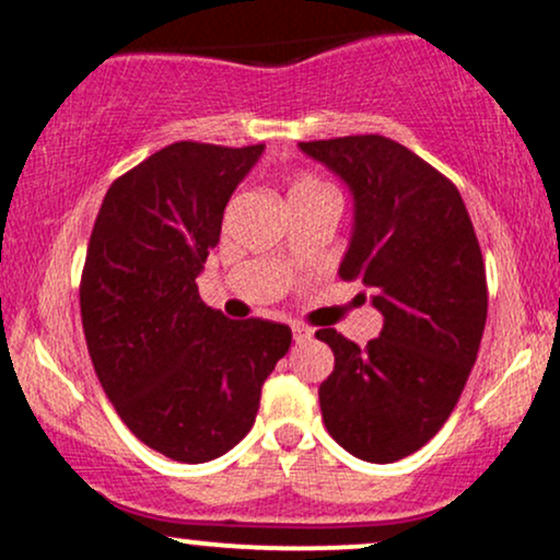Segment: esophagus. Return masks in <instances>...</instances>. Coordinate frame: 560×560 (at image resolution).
<instances>
[{
    "instance_id": "esophagus-1",
    "label": "esophagus",
    "mask_w": 560,
    "mask_h": 560,
    "mask_svg": "<svg viewBox=\"0 0 560 560\" xmlns=\"http://www.w3.org/2000/svg\"><path fill=\"white\" fill-rule=\"evenodd\" d=\"M292 337L298 345H305L313 339V329H307V326H302V324H292Z\"/></svg>"
}]
</instances>
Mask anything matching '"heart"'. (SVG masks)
Segmentation results:
<instances>
[{"instance_id":"1","label":"heart","mask_w":560,"mask_h":560,"mask_svg":"<svg viewBox=\"0 0 560 560\" xmlns=\"http://www.w3.org/2000/svg\"><path fill=\"white\" fill-rule=\"evenodd\" d=\"M300 189H324L318 182H313V178H300L298 184L292 186V191H300Z\"/></svg>"}]
</instances>
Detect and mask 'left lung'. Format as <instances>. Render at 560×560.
Masks as SVG:
<instances>
[{
  "label": "left lung",
  "mask_w": 560,
  "mask_h": 560,
  "mask_svg": "<svg viewBox=\"0 0 560 560\" xmlns=\"http://www.w3.org/2000/svg\"><path fill=\"white\" fill-rule=\"evenodd\" d=\"M352 197L342 279H363L382 313L378 339L358 347L334 329L318 400L334 440L369 464L427 445L453 413L477 361L487 276L458 189L408 147L378 133L302 141Z\"/></svg>",
  "instance_id": "8db88e82"
}]
</instances>
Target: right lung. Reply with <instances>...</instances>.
I'll return each mask as SVG.
<instances>
[{"label": "right lung", "mask_w": 560, "mask_h": 560, "mask_svg": "<svg viewBox=\"0 0 560 560\" xmlns=\"http://www.w3.org/2000/svg\"><path fill=\"white\" fill-rule=\"evenodd\" d=\"M266 144L176 141L113 182L81 279V318L102 389L144 445L205 464L253 429L260 389L292 345L273 320H231L197 276L223 210Z\"/></svg>", "instance_id": "add662e5"}]
</instances>
